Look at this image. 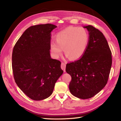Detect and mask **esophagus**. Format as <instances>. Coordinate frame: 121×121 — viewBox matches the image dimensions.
I'll return each instance as SVG.
<instances>
[{
    "label": "esophagus",
    "instance_id": "obj_1",
    "mask_svg": "<svg viewBox=\"0 0 121 121\" xmlns=\"http://www.w3.org/2000/svg\"><path fill=\"white\" fill-rule=\"evenodd\" d=\"M65 67H66V64L65 62H62L61 63V69H62V70L64 71V72L65 71Z\"/></svg>",
    "mask_w": 121,
    "mask_h": 121
}]
</instances>
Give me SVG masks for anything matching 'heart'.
<instances>
[{
    "label": "heart",
    "instance_id": "obj_1",
    "mask_svg": "<svg viewBox=\"0 0 121 121\" xmlns=\"http://www.w3.org/2000/svg\"><path fill=\"white\" fill-rule=\"evenodd\" d=\"M56 42H51L50 50L56 58L62 53L71 60H77L82 57L87 49L89 42V35L83 27H68L56 34Z\"/></svg>",
    "mask_w": 121,
    "mask_h": 121
}]
</instances>
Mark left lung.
<instances>
[{
  "label": "left lung",
  "instance_id": "left-lung-1",
  "mask_svg": "<svg viewBox=\"0 0 121 121\" xmlns=\"http://www.w3.org/2000/svg\"><path fill=\"white\" fill-rule=\"evenodd\" d=\"M89 32V42L83 56L66 64V72L72 79L69 89L73 96L89 99L106 86L112 65L111 51L102 33L92 25L84 26Z\"/></svg>",
  "mask_w": 121,
  "mask_h": 121
}]
</instances>
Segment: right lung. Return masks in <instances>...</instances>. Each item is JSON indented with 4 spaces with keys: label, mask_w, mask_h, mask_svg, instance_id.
<instances>
[{
    "label": "right lung",
    "mask_w": 121,
    "mask_h": 121,
    "mask_svg": "<svg viewBox=\"0 0 121 121\" xmlns=\"http://www.w3.org/2000/svg\"><path fill=\"white\" fill-rule=\"evenodd\" d=\"M51 24L34 25L25 30L15 43L12 66L15 83L20 89L34 100L47 98L62 75L61 62L51 58Z\"/></svg>",
    "instance_id": "obj_1"
}]
</instances>
